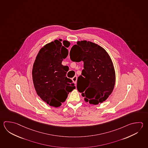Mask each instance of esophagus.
<instances>
[{
	"label": "esophagus",
	"instance_id": "34e87169",
	"mask_svg": "<svg viewBox=\"0 0 148 148\" xmlns=\"http://www.w3.org/2000/svg\"><path fill=\"white\" fill-rule=\"evenodd\" d=\"M72 81L73 82L76 84V81H77V76H74L72 78Z\"/></svg>",
	"mask_w": 148,
	"mask_h": 148
}]
</instances>
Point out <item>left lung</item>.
I'll use <instances>...</instances> for the list:
<instances>
[{"instance_id":"obj_1","label":"left lung","mask_w":148,"mask_h":148,"mask_svg":"<svg viewBox=\"0 0 148 148\" xmlns=\"http://www.w3.org/2000/svg\"><path fill=\"white\" fill-rule=\"evenodd\" d=\"M70 56L72 61L84 62L77 88L85 101L97 105L106 101L115 84L114 67L108 54L101 46L85 40L73 46Z\"/></svg>"}]
</instances>
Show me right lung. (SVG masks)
I'll list each match as a JSON object with an SVG mask.
<instances>
[{"instance_id": "1", "label": "right lung", "mask_w": 148, "mask_h": 148, "mask_svg": "<svg viewBox=\"0 0 148 148\" xmlns=\"http://www.w3.org/2000/svg\"><path fill=\"white\" fill-rule=\"evenodd\" d=\"M70 42L58 40L45 45L39 51L32 69L34 86L38 95L50 106L58 107L75 88L67 70L62 64L66 58Z\"/></svg>"}]
</instances>
